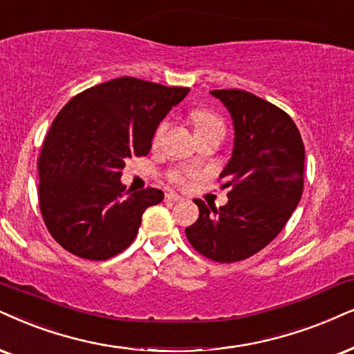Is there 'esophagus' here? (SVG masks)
Listing matches in <instances>:
<instances>
[{
    "instance_id": "obj_1",
    "label": "esophagus",
    "mask_w": 354,
    "mask_h": 354,
    "mask_svg": "<svg viewBox=\"0 0 354 354\" xmlns=\"http://www.w3.org/2000/svg\"><path fill=\"white\" fill-rule=\"evenodd\" d=\"M165 201H168V203H178V201H183V198L180 194H176V192H167L165 194Z\"/></svg>"
}]
</instances>
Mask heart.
Here are the masks:
<instances>
[{
  "mask_svg": "<svg viewBox=\"0 0 354 354\" xmlns=\"http://www.w3.org/2000/svg\"><path fill=\"white\" fill-rule=\"evenodd\" d=\"M191 119H192V124H194V129H196V133H203V132H221L223 133V120L218 114L212 113V111H207V109H196L191 113ZM167 127H168V122L167 120H163L162 124L156 127L155 131V136H153V144H160V140H162L163 133L167 132ZM171 181L173 183H183L185 181V178H183L181 173H173L171 174Z\"/></svg>",
  "mask_w": 354,
  "mask_h": 354,
  "instance_id": "b5f03b06",
  "label": "heart"
}]
</instances>
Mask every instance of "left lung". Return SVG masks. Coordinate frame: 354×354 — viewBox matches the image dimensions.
Here are the masks:
<instances>
[{"instance_id": "1", "label": "left lung", "mask_w": 354, "mask_h": 354, "mask_svg": "<svg viewBox=\"0 0 354 354\" xmlns=\"http://www.w3.org/2000/svg\"><path fill=\"white\" fill-rule=\"evenodd\" d=\"M230 113L234 150L222 169V187H230L222 207H199L186 229L189 243L205 258L234 263L250 258L276 239L302 196L304 150L297 125L261 97L241 89H214Z\"/></svg>"}]
</instances>
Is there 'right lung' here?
<instances>
[{
  "instance_id": "add662e5",
  "label": "right lung",
  "mask_w": 354,
  "mask_h": 354,
  "mask_svg": "<svg viewBox=\"0 0 354 354\" xmlns=\"http://www.w3.org/2000/svg\"><path fill=\"white\" fill-rule=\"evenodd\" d=\"M187 93L122 77L84 89L57 114L39 156V204L66 252L101 261L132 243L142 214L165 194L125 192V160L149 153L156 127Z\"/></svg>"
}]
</instances>
